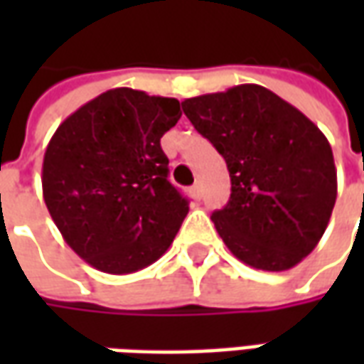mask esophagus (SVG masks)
<instances>
[{
  "label": "esophagus",
  "mask_w": 364,
  "mask_h": 364,
  "mask_svg": "<svg viewBox=\"0 0 364 364\" xmlns=\"http://www.w3.org/2000/svg\"><path fill=\"white\" fill-rule=\"evenodd\" d=\"M191 197L195 198V200H200V197H203V189H200V185H193V187H191Z\"/></svg>",
  "instance_id": "34e87169"
}]
</instances>
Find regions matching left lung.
<instances>
[{
	"mask_svg": "<svg viewBox=\"0 0 364 364\" xmlns=\"http://www.w3.org/2000/svg\"><path fill=\"white\" fill-rule=\"evenodd\" d=\"M183 112L226 159L232 195L213 222L245 265L287 271L318 245L337 197L328 138L267 87L191 97Z\"/></svg>",
	"mask_w": 364,
	"mask_h": 364,
	"instance_id": "left-lung-1",
	"label": "left lung"
}]
</instances>
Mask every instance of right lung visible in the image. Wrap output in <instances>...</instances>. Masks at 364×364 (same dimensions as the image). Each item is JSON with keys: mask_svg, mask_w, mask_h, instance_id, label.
Instances as JSON below:
<instances>
[{"mask_svg": "<svg viewBox=\"0 0 364 364\" xmlns=\"http://www.w3.org/2000/svg\"><path fill=\"white\" fill-rule=\"evenodd\" d=\"M179 119L173 97L117 87L72 112L50 138L44 203L66 244L91 267L136 273L173 242L189 203L167 179L159 140Z\"/></svg>", "mask_w": 364, "mask_h": 364, "instance_id": "add662e5", "label": "right lung"}]
</instances>
